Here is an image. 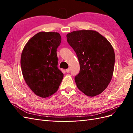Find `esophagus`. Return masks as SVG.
<instances>
[{"instance_id":"34e87169","label":"esophagus","mask_w":133,"mask_h":133,"mask_svg":"<svg viewBox=\"0 0 133 133\" xmlns=\"http://www.w3.org/2000/svg\"><path fill=\"white\" fill-rule=\"evenodd\" d=\"M70 68H68V69H66V73H69V71H70Z\"/></svg>"}]
</instances>
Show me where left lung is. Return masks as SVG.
I'll use <instances>...</instances> for the list:
<instances>
[{
	"mask_svg": "<svg viewBox=\"0 0 133 133\" xmlns=\"http://www.w3.org/2000/svg\"><path fill=\"white\" fill-rule=\"evenodd\" d=\"M66 38L80 64L79 73L75 76L78 88L89 96L102 93L113 74L115 53L111 44L98 32L91 30L74 31Z\"/></svg>",
	"mask_w": 133,
	"mask_h": 133,
	"instance_id": "left-lung-1",
	"label": "left lung"
}]
</instances>
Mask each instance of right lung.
<instances>
[{
  "label": "right lung",
  "mask_w": 133,
  "mask_h": 133,
  "mask_svg": "<svg viewBox=\"0 0 133 133\" xmlns=\"http://www.w3.org/2000/svg\"><path fill=\"white\" fill-rule=\"evenodd\" d=\"M61 41L58 33L39 32L23 50L21 64L24 79L34 93L42 98L54 94L63 78L57 54Z\"/></svg>",
  "instance_id": "1"
}]
</instances>
